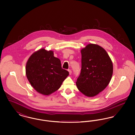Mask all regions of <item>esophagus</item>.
Listing matches in <instances>:
<instances>
[{
  "instance_id": "34e87169",
  "label": "esophagus",
  "mask_w": 135,
  "mask_h": 135,
  "mask_svg": "<svg viewBox=\"0 0 135 135\" xmlns=\"http://www.w3.org/2000/svg\"><path fill=\"white\" fill-rule=\"evenodd\" d=\"M68 72H69V75H71V74H72V71H71V70H70V69H69L68 70Z\"/></svg>"
}]
</instances>
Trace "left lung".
<instances>
[{
    "instance_id": "8db88e82",
    "label": "left lung",
    "mask_w": 135,
    "mask_h": 135,
    "mask_svg": "<svg viewBox=\"0 0 135 135\" xmlns=\"http://www.w3.org/2000/svg\"><path fill=\"white\" fill-rule=\"evenodd\" d=\"M81 69L76 82L77 89L86 96H96L109 84L113 64L102 47L90 44L81 50Z\"/></svg>"
}]
</instances>
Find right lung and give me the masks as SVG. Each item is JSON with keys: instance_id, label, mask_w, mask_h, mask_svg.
Instances as JSON below:
<instances>
[{"instance_id": "right-lung-1", "label": "right lung", "mask_w": 135, "mask_h": 135, "mask_svg": "<svg viewBox=\"0 0 135 135\" xmlns=\"http://www.w3.org/2000/svg\"><path fill=\"white\" fill-rule=\"evenodd\" d=\"M27 78L38 93L49 96L61 87L69 72L62 68L61 61L54 51L42 48L34 52L26 65Z\"/></svg>"}]
</instances>
